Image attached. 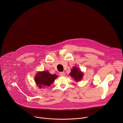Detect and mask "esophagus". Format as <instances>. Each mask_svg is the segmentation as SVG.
<instances>
[{
    "label": "esophagus",
    "instance_id": "34e87169",
    "mask_svg": "<svg viewBox=\"0 0 123 123\" xmlns=\"http://www.w3.org/2000/svg\"><path fill=\"white\" fill-rule=\"evenodd\" d=\"M59 75L61 76H64L65 75V73L64 72H60L59 73Z\"/></svg>",
    "mask_w": 123,
    "mask_h": 123
}]
</instances>
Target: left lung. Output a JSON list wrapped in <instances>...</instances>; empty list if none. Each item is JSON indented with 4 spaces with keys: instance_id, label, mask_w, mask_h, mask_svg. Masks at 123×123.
<instances>
[{
    "instance_id": "1",
    "label": "left lung",
    "mask_w": 123,
    "mask_h": 123,
    "mask_svg": "<svg viewBox=\"0 0 123 123\" xmlns=\"http://www.w3.org/2000/svg\"><path fill=\"white\" fill-rule=\"evenodd\" d=\"M70 74V76L73 77L76 81L80 80L83 76V73L77 67H73Z\"/></svg>"
}]
</instances>
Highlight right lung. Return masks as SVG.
I'll return each instance as SVG.
<instances>
[{
	"label": "right lung",
	"instance_id": "1",
	"mask_svg": "<svg viewBox=\"0 0 123 123\" xmlns=\"http://www.w3.org/2000/svg\"><path fill=\"white\" fill-rule=\"evenodd\" d=\"M57 77L56 75L51 74L48 71L40 72L35 76V83L40 88L49 87Z\"/></svg>",
	"mask_w": 123,
	"mask_h": 123
}]
</instances>
